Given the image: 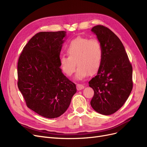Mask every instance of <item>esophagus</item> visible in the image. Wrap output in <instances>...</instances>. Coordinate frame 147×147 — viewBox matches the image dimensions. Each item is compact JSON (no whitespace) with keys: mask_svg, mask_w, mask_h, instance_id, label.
I'll list each match as a JSON object with an SVG mask.
<instances>
[{"mask_svg":"<svg viewBox=\"0 0 147 147\" xmlns=\"http://www.w3.org/2000/svg\"><path fill=\"white\" fill-rule=\"evenodd\" d=\"M84 88V86L82 84H77V89L78 90H80Z\"/></svg>","mask_w":147,"mask_h":147,"instance_id":"1","label":"esophagus"}]
</instances>
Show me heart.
<instances>
[{
  "label": "heart",
  "instance_id": "obj_1",
  "mask_svg": "<svg viewBox=\"0 0 147 147\" xmlns=\"http://www.w3.org/2000/svg\"><path fill=\"white\" fill-rule=\"evenodd\" d=\"M66 51L68 57L61 56L59 63L62 70L67 76L74 73L76 65L78 68L76 78L78 80L95 74L101 65L103 49L101 43L95 38L77 37L69 42Z\"/></svg>",
  "mask_w": 147,
  "mask_h": 147
}]
</instances>
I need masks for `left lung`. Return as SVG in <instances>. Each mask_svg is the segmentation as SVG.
<instances>
[{
  "label": "left lung",
  "mask_w": 147,
  "mask_h": 147,
  "mask_svg": "<svg viewBox=\"0 0 147 147\" xmlns=\"http://www.w3.org/2000/svg\"><path fill=\"white\" fill-rule=\"evenodd\" d=\"M92 32L103 49V58L96 76L89 82L94 90L90 105L103 115H111L124 105L133 88L132 66L123 43L111 30L102 25Z\"/></svg>",
  "instance_id": "left-lung-1"
}]
</instances>
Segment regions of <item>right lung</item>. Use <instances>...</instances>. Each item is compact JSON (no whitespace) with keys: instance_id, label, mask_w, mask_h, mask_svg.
Listing matches in <instances>:
<instances>
[{"instance_id":"1","label":"right lung","mask_w":147,"mask_h":147,"mask_svg":"<svg viewBox=\"0 0 147 147\" xmlns=\"http://www.w3.org/2000/svg\"><path fill=\"white\" fill-rule=\"evenodd\" d=\"M64 31L40 32L24 46L18 62V87L30 109L53 119L64 114L77 92L62 73L59 55Z\"/></svg>"}]
</instances>
